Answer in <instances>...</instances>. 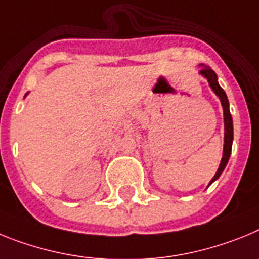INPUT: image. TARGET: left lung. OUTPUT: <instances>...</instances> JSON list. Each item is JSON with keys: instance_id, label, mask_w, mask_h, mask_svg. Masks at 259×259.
Segmentation results:
<instances>
[{"instance_id": "1", "label": "left lung", "mask_w": 259, "mask_h": 259, "mask_svg": "<svg viewBox=\"0 0 259 259\" xmlns=\"http://www.w3.org/2000/svg\"><path fill=\"white\" fill-rule=\"evenodd\" d=\"M202 69L199 73L208 80V84H210L211 90H212L215 94H217L218 98L220 99V103H222V107H223V114H224V147H223V157H222V161H220V165L218 168V172L215 173V176L212 177V180L210 181L208 185L215 181V180L219 179V176L222 175V172L226 168L227 163L229 160V156H231V151H232V142H233V122H232V116H231V112H229V103L228 99H227L226 92L222 87L219 86L218 83V75L215 74V71L208 66H203L201 65Z\"/></svg>"}]
</instances>
